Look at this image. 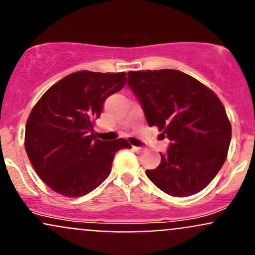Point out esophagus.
Segmentation results:
<instances>
[{"instance_id":"esophagus-1","label":"esophagus","mask_w":255,"mask_h":255,"mask_svg":"<svg viewBox=\"0 0 255 255\" xmlns=\"http://www.w3.org/2000/svg\"><path fill=\"white\" fill-rule=\"evenodd\" d=\"M133 150H134L135 152H138V154H141V152L144 151L143 148H139V146H133Z\"/></svg>"}]
</instances>
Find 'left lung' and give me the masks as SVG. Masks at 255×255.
<instances>
[{"mask_svg": "<svg viewBox=\"0 0 255 255\" xmlns=\"http://www.w3.org/2000/svg\"><path fill=\"white\" fill-rule=\"evenodd\" d=\"M128 85L150 127L171 141L160 165L146 170L150 181L172 197L203 191L224 165L232 134L216 94L176 69L128 72Z\"/></svg>", "mask_w": 255, "mask_h": 255, "instance_id": "obj_1", "label": "left lung"}]
</instances>
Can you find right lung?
<instances>
[{
  "mask_svg": "<svg viewBox=\"0 0 255 255\" xmlns=\"http://www.w3.org/2000/svg\"><path fill=\"white\" fill-rule=\"evenodd\" d=\"M126 73L78 71L53 84L40 98L25 125L26 154L37 176L68 198L88 194L111 172L126 139L100 140L94 134L104 103L126 84Z\"/></svg>",
  "mask_w": 255,
  "mask_h": 255,
  "instance_id": "obj_1",
  "label": "right lung"
}]
</instances>
